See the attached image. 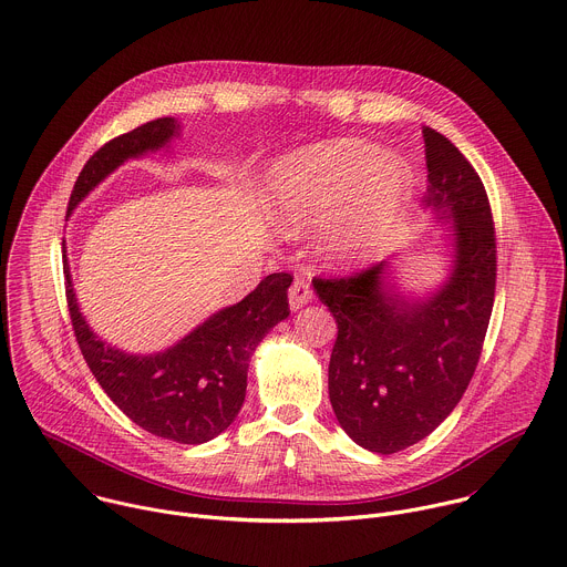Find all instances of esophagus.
<instances>
[{
    "label": "esophagus",
    "mask_w": 567,
    "mask_h": 567,
    "mask_svg": "<svg viewBox=\"0 0 567 567\" xmlns=\"http://www.w3.org/2000/svg\"><path fill=\"white\" fill-rule=\"evenodd\" d=\"M313 300V291H311V285L305 280V278H298L291 289H289V307L296 311L305 305H309Z\"/></svg>",
    "instance_id": "34e87169"
}]
</instances>
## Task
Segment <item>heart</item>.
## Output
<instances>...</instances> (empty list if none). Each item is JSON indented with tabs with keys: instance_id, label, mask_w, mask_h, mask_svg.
Instances as JSON below:
<instances>
[{
	"instance_id": "b5f03b06",
	"label": "heart",
	"mask_w": 567,
	"mask_h": 567,
	"mask_svg": "<svg viewBox=\"0 0 567 567\" xmlns=\"http://www.w3.org/2000/svg\"><path fill=\"white\" fill-rule=\"evenodd\" d=\"M412 168L360 140L300 148L271 173V205L289 231L331 227L329 258L364 262L392 236L412 194Z\"/></svg>"
}]
</instances>
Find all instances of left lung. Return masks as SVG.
Returning a JSON list of instances; mask_svg holds the SVG:
<instances>
[{
	"mask_svg": "<svg viewBox=\"0 0 567 567\" xmlns=\"http://www.w3.org/2000/svg\"><path fill=\"white\" fill-rule=\"evenodd\" d=\"M423 209L452 220L454 260L430 296H405L383 260L347 278H313L338 322L329 401L353 443L396 454L430 436L463 399L481 358L496 289L485 186L465 155L425 126Z\"/></svg>",
	"mask_w": 567,
	"mask_h": 567,
	"instance_id": "8db88e82",
	"label": "left lung"
}]
</instances>
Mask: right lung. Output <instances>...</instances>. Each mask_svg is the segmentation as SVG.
<instances>
[{"label":"right lung","instance_id":"right-lung-1","mask_svg":"<svg viewBox=\"0 0 567 567\" xmlns=\"http://www.w3.org/2000/svg\"><path fill=\"white\" fill-rule=\"evenodd\" d=\"M179 135L173 117H157L106 142L75 179L71 212L131 157L157 151ZM66 262V260H64ZM66 302L82 355L106 396L142 430L173 443L200 445L223 434L247 394V371L260 340L289 316V274L267 276L240 302L225 307L173 347L140 355L106 344L86 324L69 271Z\"/></svg>","mask_w":567,"mask_h":567}]
</instances>
